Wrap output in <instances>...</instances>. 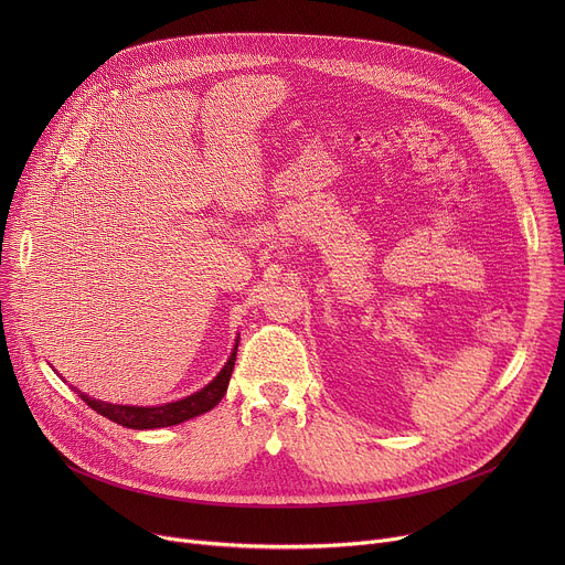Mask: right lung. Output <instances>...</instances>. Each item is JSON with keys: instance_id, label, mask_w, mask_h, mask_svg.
<instances>
[{"instance_id": "add662e5", "label": "right lung", "mask_w": 565, "mask_h": 565, "mask_svg": "<svg viewBox=\"0 0 565 565\" xmlns=\"http://www.w3.org/2000/svg\"><path fill=\"white\" fill-rule=\"evenodd\" d=\"M234 362H236V347L227 360V364L221 369V373L207 384L203 386L201 391L183 397V399H177V402H170V405H160V407H127V405H109V402H100V399H94L85 393H79V397H83L87 402V407H92L96 414L127 427V429H156V427H172V425H179V423H185L190 418H196L210 409H214L221 397L225 395L227 391V384H230V375H232V369H234Z\"/></svg>"}]
</instances>
